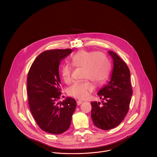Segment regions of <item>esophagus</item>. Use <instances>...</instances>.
I'll use <instances>...</instances> for the list:
<instances>
[{
	"label": "esophagus",
	"mask_w": 157,
	"mask_h": 157,
	"mask_svg": "<svg viewBox=\"0 0 157 157\" xmlns=\"http://www.w3.org/2000/svg\"><path fill=\"white\" fill-rule=\"evenodd\" d=\"M82 103V101H80V100L77 101V105H81Z\"/></svg>",
	"instance_id": "esophagus-1"
}]
</instances>
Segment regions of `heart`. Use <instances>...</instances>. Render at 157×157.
I'll return each instance as SVG.
<instances>
[{
	"label": "heart",
	"mask_w": 157,
	"mask_h": 157,
	"mask_svg": "<svg viewBox=\"0 0 157 157\" xmlns=\"http://www.w3.org/2000/svg\"><path fill=\"white\" fill-rule=\"evenodd\" d=\"M73 66L83 67V78L92 82L95 85H101L108 78L111 69L110 62L106 56L101 52L82 49L71 57ZM72 67L69 63L63 64L60 69L61 75L65 82L71 80ZM94 90L93 85L88 80L75 82L68 90L70 95L83 100Z\"/></svg>",
	"instance_id": "heart-1"
}]
</instances>
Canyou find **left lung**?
Returning <instances> with one entry per match:
<instances>
[{
    "label": "left lung",
    "instance_id": "obj_1",
    "mask_svg": "<svg viewBox=\"0 0 157 157\" xmlns=\"http://www.w3.org/2000/svg\"><path fill=\"white\" fill-rule=\"evenodd\" d=\"M113 67L111 80L98 92L103 101H92L91 118L94 124L103 130L118 126L129 111L132 95L130 71L126 63L114 52L108 51Z\"/></svg>",
    "mask_w": 157,
    "mask_h": 157
}]
</instances>
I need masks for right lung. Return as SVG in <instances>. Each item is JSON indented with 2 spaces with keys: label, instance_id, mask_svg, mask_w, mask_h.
<instances>
[{
  "label": "right lung",
  "instance_id": "obj_1",
  "mask_svg": "<svg viewBox=\"0 0 157 157\" xmlns=\"http://www.w3.org/2000/svg\"><path fill=\"white\" fill-rule=\"evenodd\" d=\"M72 49H51L39 54L28 74L27 93L32 115L41 129L60 134L67 131L76 108V101L67 97L62 102L59 67Z\"/></svg>",
  "mask_w": 157,
  "mask_h": 157
}]
</instances>
